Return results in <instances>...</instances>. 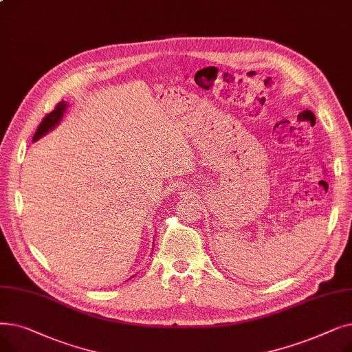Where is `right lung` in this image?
<instances>
[{
  "instance_id": "1",
  "label": "right lung",
  "mask_w": 352,
  "mask_h": 352,
  "mask_svg": "<svg viewBox=\"0 0 352 352\" xmlns=\"http://www.w3.org/2000/svg\"><path fill=\"white\" fill-rule=\"evenodd\" d=\"M65 108H67V104H65L64 101H61V102H58L57 105H55L54 109L51 111V113H48V114L43 118L41 124L38 125V128H36V131H35V134H34L32 141L41 138L44 134H47V133L50 131L51 128H54L55 125H57V124L60 122L63 114H64Z\"/></svg>"
}]
</instances>
